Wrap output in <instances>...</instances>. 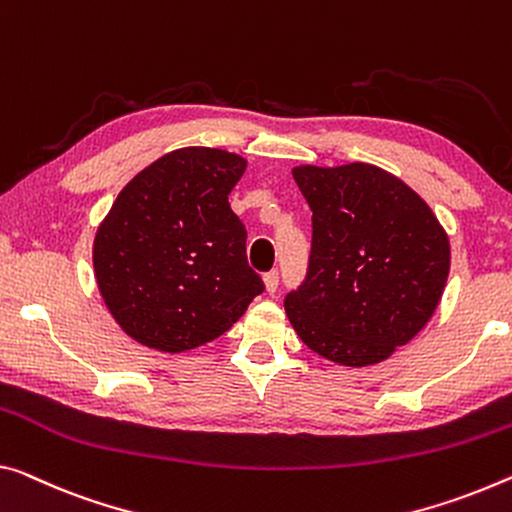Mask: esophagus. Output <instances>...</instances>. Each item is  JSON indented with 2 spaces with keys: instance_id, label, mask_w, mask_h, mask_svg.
<instances>
[{
  "instance_id": "obj_1",
  "label": "esophagus",
  "mask_w": 512,
  "mask_h": 512,
  "mask_svg": "<svg viewBox=\"0 0 512 512\" xmlns=\"http://www.w3.org/2000/svg\"><path fill=\"white\" fill-rule=\"evenodd\" d=\"M263 283H265V290L267 293H274V290H277V286H279V272L277 270H272V272H267L265 277H263Z\"/></svg>"
}]
</instances>
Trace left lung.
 <instances>
[{
    "instance_id": "obj_1",
    "label": "left lung",
    "mask_w": 512,
    "mask_h": 512,
    "mask_svg": "<svg viewBox=\"0 0 512 512\" xmlns=\"http://www.w3.org/2000/svg\"><path fill=\"white\" fill-rule=\"evenodd\" d=\"M293 178L313 212V238L306 279L283 302L290 325L334 364H380L442 300L448 235L412 187L375 164H302Z\"/></svg>"
}]
</instances>
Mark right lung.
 Masks as SVG:
<instances>
[{
    "label": "right lung",
    "mask_w": 512,
    "mask_h": 512,
    "mask_svg": "<svg viewBox=\"0 0 512 512\" xmlns=\"http://www.w3.org/2000/svg\"><path fill=\"white\" fill-rule=\"evenodd\" d=\"M245 157L208 146L162 155L116 196L93 240L105 306L137 343L185 352L238 322L263 281L229 194Z\"/></svg>",
    "instance_id": "right-lung-1"
}]
</instances>
